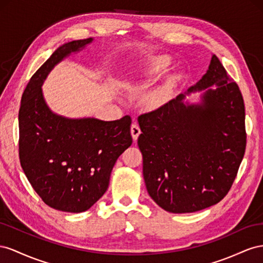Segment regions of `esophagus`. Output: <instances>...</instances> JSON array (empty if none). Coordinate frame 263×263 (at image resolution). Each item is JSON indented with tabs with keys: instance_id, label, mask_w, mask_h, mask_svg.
I'll list each match as a JSON object with an SVG mask.
<instances>
[{
	"instance_id": "obj_1",
	"label": "esophagus",
	"mask_w": 263,
	"mask_h": 263,
	"mask_svg": "<svg viewBox=\"0 0 263 263\" xmlns=\"http://www.w3.org/2000/svg\"><path fill=\"white\" fill-rule=\"evenodd\" d=\"M131 134H132V138L134 141H137L139 136L141 134V129L140 126L137 124V123H133L131 125Z\"/></svg>"
}]
</instances>
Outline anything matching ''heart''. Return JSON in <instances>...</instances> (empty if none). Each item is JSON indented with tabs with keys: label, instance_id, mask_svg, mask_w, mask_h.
Segmentation results:
<instances>
[{
	"label": "heart",
	"instance_id": "1",
	"mask_svg": "<svg viewBox=\"0 0 263 263\" xmlns=\"http://www.w3.org/2000/svg\"><path fill=\"white\" fill-rule=\"evenodd\" d=\"M171 65V58L167 56H160V57H156L154 58L152 63L149 64V66L147 67V69L145 70L146 73H159L164 71L165 69L168 68V66ZM167 90L168 87H164L162 89H160L159 91H157L154 97H153V101L154 102H160L163 98L164 96L167 93Z\"/></svg>",
	"mask_w": 263,
	"mask_h": 263
}]
</instances>
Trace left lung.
Instances as JSON below:
<instances>
[{
  "label": "left lung",
  "mask_w": 263,
  "mask_h": 263,
  "mask_svg": "<svg viewBox=\"0 0 263 263\" xmlns=\"http://www.w3.org/2000/svg\"><path fill=\"white\" fill-rule=\"evenodd\" d=\"M197 90H205L199 104L184 103L181 93L138 119L146 190L157 205L173 214L219 202L231 189L246 151L242 95L216 55L186 93Z\"/></svg>",
  "instance_id": "left-lung-1"
}]
</instances>
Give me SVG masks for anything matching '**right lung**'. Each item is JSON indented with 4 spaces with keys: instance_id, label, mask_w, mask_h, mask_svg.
<instances>
[{
    "instance_id": "1",
    "label": "right lung",
    "mask_w": 263,
    "mask_h": 263,
    "mask_svg": "<svg viewBox=\"0 0 263 263\" xmlns=\"http://www.w3.org/2000/svg\"><path fill=\"white\" fill-rule=\"evenodd\" d=\"M92 39L57 48L29 80L18 112L21 166L45 204L81 213L102 197L118 157L132 144L131 117L116 121L67 119L49 110L42 85L54 66Z\"/></svg>"
}]
</instances>
